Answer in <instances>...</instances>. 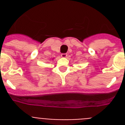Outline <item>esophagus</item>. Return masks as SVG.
Here are the masks:
<instances>
[{
  "mask_svg": "<svg viewBox=\"0 0 125 125\" xmlns=\"http://www.w3.org/2000/svg\"><path fill=\"white\" fill-rule=\"evenodd\" d=\"M67 56H68V54H67L66 53H62V54H61L62 57H67Z\"/></svg>",
  "mask_w": 125,
  "mask_h": 125,
  "instance_id": "34e87169",
  "label": "esophagus"
}]
</instances>
